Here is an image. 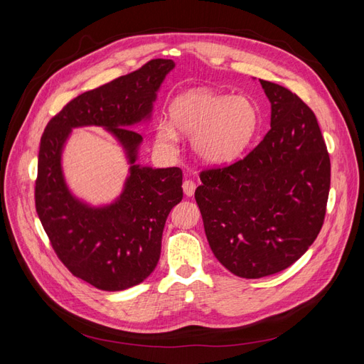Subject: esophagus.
<instances>
[{
  "label": "esophagus",
  "instance_id": "1",
  "mask_svg": "<svg viewBox=\"0 0 364 364\" xmlns=\"http://www.w3.org/2000/svg\"><path fill=\"white\" fill-rule=\"evenodd\" d=\"M182 188H183V193L186 197H191V196H194V191H196V183H194V181L188 179L182 183Z\"/></svg>",
  "mask_w": 364,
  "mask_h": 364
}]
</instances>
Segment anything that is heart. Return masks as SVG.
Listing matches in <instances>:
<instances>
[{
  "label": "heart",
  "mask_w": 364,
  "mask_h": 364,
  "mask_svg": "<svg viewBox=\"0 0 364 364\" xmlns=\"http://www.w3.org/2000/svg\"><path fill=\"white\" fill-rule=\"evenodd\" d=\"M171 123L159 121L158 144L173 151L178 132L193 136L196 155L206 164H228L243 153L258 127V111L246 97L191 90L179 95L170 107Z\"/></svg>",
  "instance_id": "1"
}]
</instances>
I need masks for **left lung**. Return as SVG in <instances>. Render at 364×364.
Masks as SVG:
<instances>
[{
    "label": "left lung",
    "mask_w": 364,
    "mask_h": 364,
    "mask_svg": "<svg viewBox=\"0 0 364 364\" xmlns=\"http://www.w3.org/2000/svg\"><path fill=\"white\" fill-rule=\"evenodd\" d=\"M270 130L243 159L200 173L194 193L215 258L240 278L290 267L323 225L331 164L316 115L281 85L259 80Z\"/></svg>",
    "instance_id": "1"
}]
</instances>
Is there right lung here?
Returning <instances> with one entry per match:
<instances>
[{
  "instance_id": "add662e5",
  "label": "right lung",
  "mask_w": 364,
  "mask_h": 364,
  "mask_svg": "<svg viewBox=\"0 0 364 364\" xmlns=\"http://www.w3.org/2000/svg\"><path fill=\"white\" fill-rule=\"evenodd\" d=\"M170 59H153L97 90L75 97L50 119L41 138L36 211L59 259L98 290L119 291L155 270L170 211L182 200V170L136 164L142 136L134 126L151 119ZM103 127L124 147L129 174L111 204L94 207L69 190L61 153L73 128Z\"/></svg>"
}]
</instances>
